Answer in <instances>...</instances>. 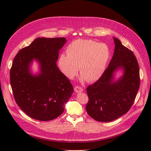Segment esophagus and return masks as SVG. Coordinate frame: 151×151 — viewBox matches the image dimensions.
<instances>
[{
	"instance_id": "1",
	"label": "esophagus",
	"mask_w": 151,
	"mask_h": 151,
	"mask_svg": "<svg viewBox=\"0 0 151 151\" xmlns=\"http://www.w3.org/2000/svg\"><path fill=\"white\" fill-rule=\"evenodd\" d=\"M74 89H75V91L76 93H81L83 91V88H81V87H80V86H76Z\"/></svg>"
}]
</instances>
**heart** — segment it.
I'll list each match as a JSON object with an SVG mask.
<instances>
[{"label": "heart", "mask_w": 151, "mask_h": 151, "mask_svg": "<svg viewBox=\"0 0 151 151\" xmlns=\"http://www.w3.org/2000/svg\"><path fill=\"white\" fill-rule=\"evenodd\" d=\"M66 53L58 57L57 64L62 74L69 79L74 78L79 70L81 81L89 83L101 78L111 56L108 45L94 40L79 39L68 45Z\"/></svg>", "instance_id": "1"}]
</instances>
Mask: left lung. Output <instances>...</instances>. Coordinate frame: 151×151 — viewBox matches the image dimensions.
<instances>
[{"mask_svg": "<svg viewBox=\"0 0 151 151\" xmlns=\"http://www.w3.org/2000/svg\"><path fill=\"white\" fill-rule=\"evenodd\" d=\"M115 50L103 75L87 88L88 115L95 120L109 122L125 115L133 104L139 89V67L134 53L113 37ZM123 72L118 80L115 72Z\"/></svg>", "mask_w": 151, "mask_h": 151, "instance_id": "obj_1", "label": "left lung"}]
</instances>
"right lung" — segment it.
I'll return each instance as SVG.
<instances>
[{
	"label": "right lung",
	"instance_id": "right-lung-1",
	"mask_svg": "<svg viewBox=\"0 0 151 151\" xmlns=\"http://www.w3.org/2000/svg\"><path fill=\"white\" fill-rule=\"evenodd\" d=\"M65 38H38L20 50L14 58L10 83L15 101L27 115L40 121L60 116L74 92L70 81L57 65ZM35 60L39 72L33 74L30 66Z\"/></svg>",
	"mask_w": 151,
	"mask_h": 151
}]
</instances>
